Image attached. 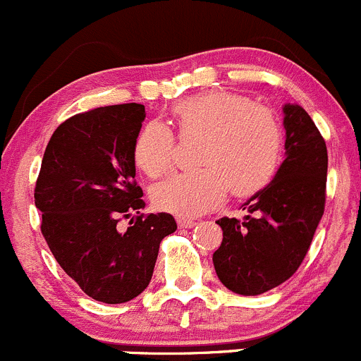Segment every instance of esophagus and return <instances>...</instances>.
Returning <instances> with one entry per match:
<instances>
[{"instance_id": "esophagus-1", "label": "esophagus", "mask_w": 361, "mask_h": 361, "mask_svg": "<svg viewBox=\"0 0 361 361\" xmlns=\"http://www.w3.org/2000/svg\"><path fill=\"white\" fill-rule=\"evenodd\" d=\"M177 224H179V228H195L196 224H198V222L196 221H192V219H182V217H179L177 219Z\"/></svg>"}]
</instances>
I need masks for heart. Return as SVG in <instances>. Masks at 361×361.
Returning a JSON list of instances; mask_svg holds the SVG:
<instances>
[{
  "mask_svg": "<svg viewBox=\"0 0 361 361\" xmlns=\"http://www.w3.org/2000/svg\"><path fill=\"white\" fill-rule=\"evenodd\" d=\"M182 137L203 135L202 169L182 172L153 189L156 208L177 217H198L224 203L229 189L238 196L262 191L278 172L283 132L266 106L245 95L212 90L173 104ZM133 161L146 176L169 172L176 163V137L161 121H149L133 140Z\"/></svg>",
  "mask_w": 361,
  "mask_h": 361,
  "instance_id": "heart-1",
  "label": "heart"
}]
</instances>
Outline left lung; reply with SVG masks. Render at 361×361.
I'll list each match as a JSON object with an SVG mask.
<instances>
[{"label": "left lung", "instance_id": "obj_1", "mask_svg": "<svg viewBox=\"0 0 361 361\" xmlns=\"http://www.w3.org/2000/svg\"><path fill=\"white\" fill-rule=\"evenodd\" d=\"M285 159L274 179L255 192L243 219H219L222 243L214 267L226 288L259 295L299 269L325 210L329 156L322 133L297 104L283 106Z\"/></svg>", "mask_w": 361, "mask_h": 361}]
</instances>
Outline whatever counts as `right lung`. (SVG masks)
I'll return each mask as SVG.
<instances>
[{"label": "right lung", "instance_id": "obj_1", "mask_svg": "<svg viewBox=\"0 0 361 361\" xmlns=\"http://www.w3.org/2000/svg\"><path fill=\"white\" fill-rule=\"evenodd\" d=\"M144 118L135 102L69 118L51 135L36 180L35 203L55 261L99 302L142 293L159 243L177 229L165 212L140 214L146 203L132 151ZM121 218L134 224L125 233L117 229Z\"/></svg>", "mask_w": 361, "mask_h": 361}]
</instances>
